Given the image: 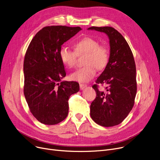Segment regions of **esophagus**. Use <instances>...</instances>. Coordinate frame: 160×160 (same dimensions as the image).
<instances>
[{
    "instance_id": "esophagus-1",
    "label": "esophagus",
    "mask_w": 160,
    "mask_h": 160,
    "mask_svg": "<svg viewBox=\"0 0 160 160\" xmlns=\"http://www.w3.org/2000/svg\"><path fill=\"white\" fill-rule=\"evenodd\" d=\"M86 87H87L86 84H83V83H80V88L81 90L84 89Z\"/></svg>"
}]
</instances>
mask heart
Returning <instances> with one entry per match:
<instances>
[{
  "instance_id": "1",
  "label": "heart",
  "mask_w": 160,
  "mask_h": 160,
  "mask_svg": "<svg viewBox=\"0 0 160 160\" xmlns=\"http://www.w3.org/2000/svg\"><path fill=\"white\" fill-rule=\"evenodd\" d=\"M74 50L67 47H62L60 57L62 62L69 67H72L77 62V54H86L84 67L72 72L70 77L79 82H88L93 78L97 68L102 70L107 66L110 59V51L106 45H99V42L90 37L83 38L74 44Z\"/></svg>"
}]
</instances>
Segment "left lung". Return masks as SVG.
Wrapping results in <instances>:
<instances>
[{"instance_id": "left-lung-1", "label": "left lung", "mask_w": 160, "mask_h": 160, "mask_svg": "<svg viewBox=\"0 0 160 160\" xmlns=\"http://www.w3.org/2000/svg\"><path fill=\"white\" fill-rule=\"evenodd\" d=\"M88 30L105 33L110 47L109 62L96 80L107 87L100 91L97 84L93 86L97 97L91 104L90 115L100 126L113 127L123 121L134 104L137 93L135 61L127 41L115 28L92 27Z\"/></svg>"}]
</instances>
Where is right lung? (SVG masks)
Segmentation results:
<instances>
[{
    "label": "right lung",
    "mask_w": 160,
    "mask_h": 160,
    "mask_svg": "<svg viewBox=\"0 0 160 160\" xmlns=\"http://www.w3.org/2000/svg\"><path fill=\"white\" fill-rule=\"evenodd\" d=\"M82 28L46 27L31 41L24 56V94L30 110L40 122L54 125L68 115V100L79 91L77 82L62 81L66 72L60 57L62 45Z\"/></svg>",
    "instance_id": "right-lung-1"
}]
</instances>
